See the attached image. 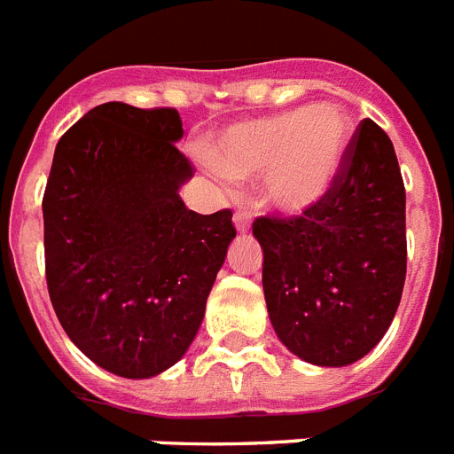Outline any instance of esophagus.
<instances>
[{
  "instance_id": "34e87169",
  "label": "esophagus",
  "mask_w": 454,
  "mask_h": 454,
  "mask_svg": "<svg viewBox=\"0 0 454 454\" xmlns=\"http://www.w3.org/2000/svg\"><path fill=\"white\" fill-rule=\"evenodd\" d=\"M233 221L235 228H238V233H247L249 226H252V212H247V209H238Z\"/></svg>"
}]
</instances>
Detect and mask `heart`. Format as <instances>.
<instances>
[{"instance_id": "b5f03b06", "label": "heart", "mask_w": 454, "mask_h": 454, "mask_svg": "<svg viewBox=\"0 0 454 454\" xmlns=\"http://www.w3.org/2000/svg\"><path fill=\"white\" fill-rule=\"evenodd\" d=\"M351 120L337 106H306L228 127L209 153L219 178L263 176V200L299 214L330 191L344 162Z\"/></svg>"}]
</instances>
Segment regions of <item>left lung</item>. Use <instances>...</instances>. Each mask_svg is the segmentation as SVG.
<instances>
[{"label":"left lung","instance_id":"1","mask_svg":"<svg viewBox=\"0 0 454 454\" xmlns=\"http://www.w3.org/2000/svg\"><path fill=\"white\" fill-rule=\"evenodd\" d=\"M263 297L294 356L344 367L372 351L401 303L405 185L387 131L363 120L330 191L301 216H259Z\"/></svg>","mask_w":454,"mask_h":454}]
</instances>
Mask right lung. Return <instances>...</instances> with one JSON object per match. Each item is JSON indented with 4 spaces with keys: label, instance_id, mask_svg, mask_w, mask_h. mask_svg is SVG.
Instances as JSON below:
<instances>
[{
    "label": "right lung",
    "instance_id": "1",
    "mask_svg": "<svg viewBox=\"0 0 454 454\" xmlns=\"http://www.w3.org/2000/svg\"><path fill=\"white\" fill-rule=\"evenodd\" d=\"M174 108L96 106L60 137L44 212L46 287L96 365L148 380L184 358L235 238L233 212L198 214Z\"/></svg>",
    "mask_w": 454,
    "mask_h": 454
}]
</instances>
